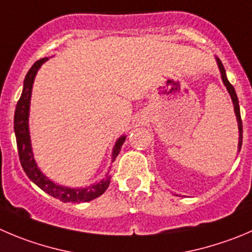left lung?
Here are the masks:
<instances>
[{
  "label": "left lung",
  "mask_w": 252,
  "mask_h": 252,
  "mask_svg": "<svg viewBox=\"0 0 252 252\" xmlns=\"http://www.w3.org/2000/svg\"><path fill=\"white\" fill-rule=\"evenodd\" d=\"M217 63L218 66H219V70L220 74H221V79H222V83L224 85L226 86L227 92H229L230 96H231L232 100V104H234V111H235L236 115V120H238V127H239V145H238V151L241 150V145H243V121H241V116H240V106H239V100L238 96H236V93H235V89L231 84L229 83L226 78V73H225V68L222 65L221 61L219 58H217Z\"/></svg>",
  "instance_id": "obj_1"
}]
</instances>
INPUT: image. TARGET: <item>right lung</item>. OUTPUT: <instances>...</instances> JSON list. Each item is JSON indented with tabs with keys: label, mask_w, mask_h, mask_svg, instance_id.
I'll use <instances>...</instances> for the list:
<instances>
[{
	"label": "right lung",
	"mask_w": 252,
	"mask_h": 252,
	"mask_svg": "<svg viewBox=\"0 0 252 252\" xmlns=\"http://www.w3.org/2000/svg\"><path fill=\"white\" fill-rule=\"evenodd\" d=\"M48 61V58L39 59L32 65V68L28 70L23 81V92L20 100L17 102L16 111H14V133H16L17 148H18V155H20L21 164H22L23 171L26 172L28 178L37 184L42 190L48 193L49 195L54 196L57 199L62 200L63 203H83L90 202L97 196L101 195L107 189L110 184V177L100 181L99 183L92 184L86 188H68V187L59 186L54 182L50 181L48 177L40 172L35 163L34 157L32 152V145H31L30 127H28V117H30V105H31V95H32L33 83L37 75V71L42 66L43 63ZM126 136H121L116 141L112 150V162L119 155L122 145H124Z\"/></svg>",
	"instance_id": "1"
}]
</instances>
